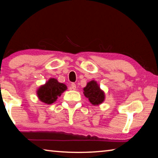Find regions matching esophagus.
Masks as SVG:
<instances>
[{"label": "esophagus", "instance_id": "esophagus-1", "mask_svg": "<svg viewBox=\"0 0 158 158\" xmlns=\"http://www.w3.org/2000/svg\"><path fill=\"white\" fill-rule=\"evenodd\" d=\"M76 88H77V85H76V84H74V83H72V84H71V89H73V90H75V89H76Z\"/></svg>", "mask_w": 158, "mask_h": 158}]
</instances>
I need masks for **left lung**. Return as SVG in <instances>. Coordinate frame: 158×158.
I'll return each mask as SVG.
<instances>
[{
  "label": "left lung",
  "mask_w": 158,
  "mask_h": 158,
  "mask_svg": "<svg viewBox=\"0 0 158 158\" xmlns=\"http://www.w3.org/2000/svg\"><path fill=\"white\" fill-rule=\"evenodd\" d=\"M84 94L93 105H100L105 100V93L99 87L97 82H89L84 89Z\"/></svg>",
  "instance_id": "8db88e82"
}]
</instances>
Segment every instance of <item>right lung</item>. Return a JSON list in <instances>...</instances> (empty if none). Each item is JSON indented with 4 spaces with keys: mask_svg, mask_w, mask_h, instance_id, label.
I'll use <instances>...</instances> for the list:
<instances>
[{
    "mask_svg": "<svg viewBox=\"0 0 158 158\" xmlns=\"http://www.w3.org/2000/svg\"><path fill=\"white\" fill-rule=\"evenodd\" d=\"M66 89L65 84L59 83L56 79H50L44 85L39 88L37 94L42 102L50 105L54 102L58 96H60Z\"/></svg>",
    "mask_w": 158,
    "mask_h": 158,
    "instance_id": "right-lung-1",
    "label": "right lung"
}]
</instances>
